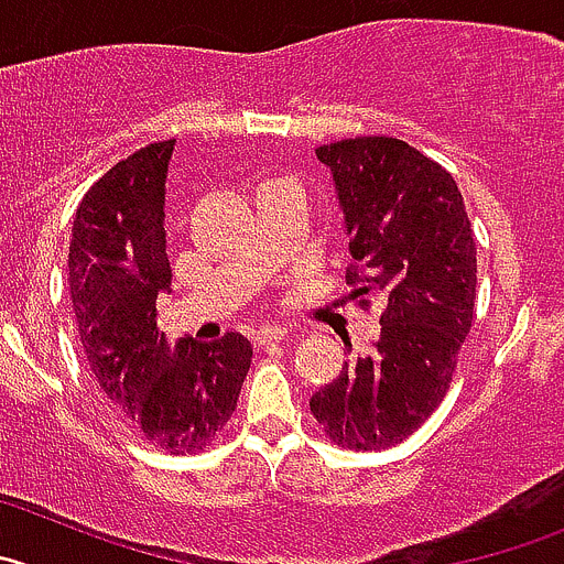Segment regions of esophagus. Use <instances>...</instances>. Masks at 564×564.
<instances>
[{
  "label": "esophagus",
  "mask_w": 564,
  "mask_h": 564,
  "mask_svg": "<svg viewBox=\"0 0 564 564\" xmlns=\"http://www.w3.org/2000/svg\"><path fill=\"white\" fill-rule=\"evenodd\" d=\"M288 337V329L285 326H276V324H268L262 326L260 332H257V346H271V343H279V340H285Z\"/></svg>",
  "instance_id": "34e87169"
}]
</instances>
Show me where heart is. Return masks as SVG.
I'll return each mask as SVG.
<instances>
[{
	"instance_id": "b5f03b06",
	"label": "heart",
	"mask_w": 564,
	"mask_h": 564,
	"mask_svg": "<svg viewBox=\"0 0 564 564\" xmlns=\"http://www.w3.org/2000/svg\"><path fill=\"white\" fill-rule=\"evenodd\" d=\"M273 185H293V182L291 180H279V176H276V180H265L260 187H273Z\"/></svg>"
}]
</instances>
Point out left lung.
<instances>
[{
    "label": "left lung",
    "mask_w": 564,
    "mask_h": 564,
    "mask_svg": "<svg viewBox=\"0 0 564 564\" xmlns=\"http://www.w3.org/2000/svg\"><path fill=\"white\" fill-rule=\"evenodd\" d=\"M315 154L346 218V282L359 304H382V335L310 412L337 446L379 452L410 437L452 388L474 324V229L454 176L399 138H346Z\"/></svg>",
    "instance_id": "1"
}]
</instances>
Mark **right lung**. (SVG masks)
<instances>
[{"instance_id":"1","label":"right lung","mask_w":564,"mask_h":564,"mask_svg":"<svg viewBox=\"0 0 564 564\" xmlns=\"http://www.w3.org/2000/svg\"><path fill=\"white\" fill-rule=\"evenodd\" d=\"M174 141L149 143L112 165L77 207L68 288L85 357L124 421L171 454L210 446L238 406L251 343L238 332L171 348L158 329L171 291L165 254V176Z\"/></svg>"}]
</instances>
